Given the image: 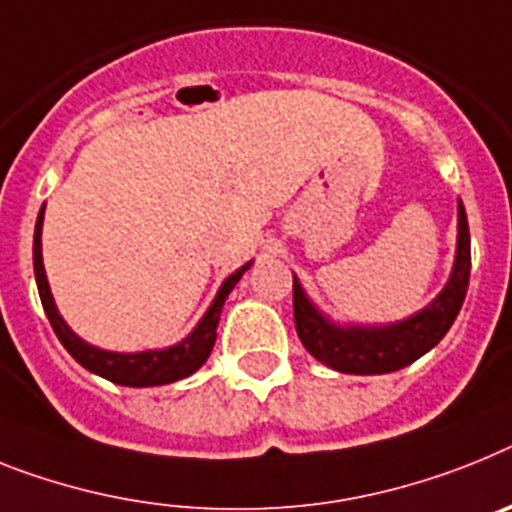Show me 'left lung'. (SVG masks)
Masks as SVG:
<instances>
[{"instance_id":"1","label":"left lung","mask_w":512,"mask_h":512,"mask_svg":"<svg viewBox=\"0 0 512 512\" xmlns=\"http://www.w3.org/2000/svg\"><path fill=\"white\" fill-rule=\"evenodd\" d=\"M471 273V236L463 203H458V247L445 289L432 304L393 325H336L322 315L294 278V322L304 349L343 375H385L409 367L435 349L458 317Z\"/></svg>"}]
</instances>
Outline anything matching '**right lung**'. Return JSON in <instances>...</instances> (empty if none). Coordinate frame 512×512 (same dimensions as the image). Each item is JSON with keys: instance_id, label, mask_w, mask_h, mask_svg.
I'll list each match as a JSON object with an SVG mask.
<instances>
[{"instance_id": "add662e5", "label": "right lung", "mask_w": 512, "mask_h": 512, "mask_svg": "<svg viewBox=\"0 0 512 512\" xmlns=\"http://www.w3.org/2000/svg\"><path fill=\"white\" fill-rule=\"evenodd\" d=\"M41 229H44V208L38 213L36 234H33V270H36L38 296H41V304H44V312L49 317L51 328H54L62 346L70 351L77 364H83L88 372L106 377V380L117 382V385H127V388H153V385H169V382L182 380V377H190L192 372H197V369L208 362L213 343H216V328L223 302H226V296L239 283V278L244 276V270L249 268V263L242 265V268L231 273L221 283V289H218L216 299H213V304H210L208 312L203 315V320L197 322V328L182 343L169 346V349L119 354V351H103L96 349V346H90L83 338L75 336L70 325L62 320L57 304H54V296H51L49 281H46L44 257H41Z\"/></svg>"}]
</instances>
